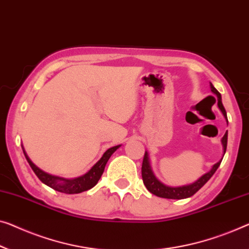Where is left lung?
Segmentation results:
<instances>
[{"label": "left lung", "instance_id": "8db88e82", "mask_svg": "<svg viewBox=\"0 0 249 249\" xmlns=\"http://www.w3.org/2000/svg\"><path fill=\"white\" fill-rule=\"evenodd\" d=\"M210 88H211V91L217 96L218 107H219L221 113L224 114L225 118L227 120V113H226L225 107L221 103L220 92L213 86V84L211 83H210ZM227 139H228V132H226L224 137H222L221 140L222 147H224V155L226 153V148H227ZM221 161L222 159L219 162H217L216 164L213 165V168H211L209 172H207L206 174H203L202 177H200L199 179L194 183L188 184V185H182V187H169V185H165L162 182H160V181L155 178L153 172H152L150 161H148V154L147 152H145V154H144V158H143V163H142V179L147 190L150 191L151 194L160 196V198L185 199V198H189V196H194L196 191H199L200 189H201L203 185L208 182V180L213 176V173L217 171L218 168H219Z\"/></svg>", "mask_w": 249, "mask_h": 249}]
</instances>
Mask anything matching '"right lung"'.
<instances>
[{
    "label": "right lung",
    "mask_w": 249,
    "mask_h": 249,
    "mask_svg": "<svg viewBox=\"0 0 249 249\" xmlns=\"http://www.w3.org/2000/svg\"><path fill=\"white\" fill-rule=\"evenodd\" d=\"M121 145H116L108 148V150L103 154L101 160L96 163V164L92 166L87 173H85L84 176L81 177L75 178V179H65V178L51 176V174L42 171L41 169H39L38 166L33 164L32 161L30 160L29 157L27 155V153L24 152V150H23V153L25 155L27 161L29 162L30 166H31V169L33 170V172L36 173V176L39 178L41 182L47 184L48 187L53 188L55 191L62 192V194H67V195H73V194H80V192L87 191L89 189H91L92 187H95V185L97 184L98 180L101 179L102 174L104 172V169H105L107 161L109 160V158L112 157V154Z\"/></svg>",
    "instance_id": "1"
}]
</instances>
